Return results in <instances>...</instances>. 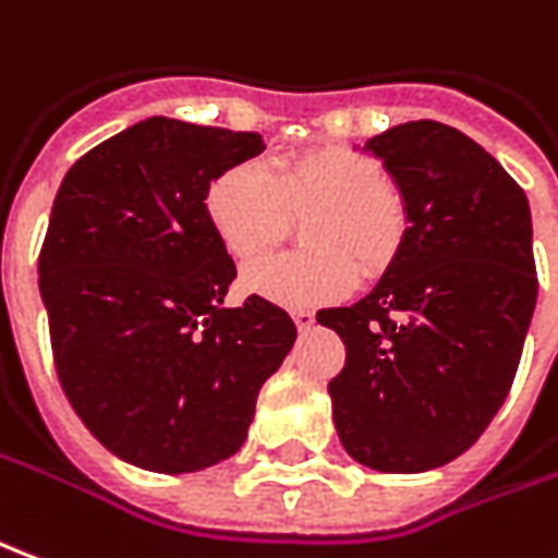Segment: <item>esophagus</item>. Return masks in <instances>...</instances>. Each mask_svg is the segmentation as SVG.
<instances>
[{"instance_id": "esophagus-1", "label": "esophagus", "mask_w": 558, "mask_h": 558, "mask_svg": "<svg viewBox=\"0 0 558 558\" xmlns=\"http://www.w3.org/2000/svg\"><path fill=\"white\" fill-rule=\"evenodd\" d=\"M293 320L299 329H308L311 324H314V314H311L308 308H299V311H293Z\"/></svg>"}]
</instances>
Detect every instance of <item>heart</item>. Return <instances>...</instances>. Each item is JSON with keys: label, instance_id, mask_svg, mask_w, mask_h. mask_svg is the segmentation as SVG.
I'll list each match as a JSON object with an SVG mask.
<instances>
[{"label": "heart", "instance_id": "obj_1", "mask_svg": "<svg viewBox=\"0 0 558 558\" xmlns=\"http://www.w3.org/2000/svg\"><path fill=\"white\" fill-rule=\"evenodd\" d=\"M204 214L234 263L247 265L280 244L293 219L302 253L263 259L244 275L250 293L283 308H317L354 293L363 278L385 275L409 231L403 192L369 151L348 146L244 161L219 170L204 192Z\"/></svg>", "mask_w": 558, "mask_h": 558}]
</instances>
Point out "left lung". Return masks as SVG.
<instances>
[{
	"label": "left lung",
	"mask_w": 558,
	"mask_h": 558,
	"mask_svg": "<svg viewBox=\"0 0 558 558\" xmlns=\"http://www.w3.org/2000/svg\"><path fill=\"white\" fill-rule=\"evenodd\" d=\"M366 146L400 185L409 231L373 293L317 311L344 342L332 422L360 464L422 473L468 452L510 393L537 299L532 214L449 124L407 121Z\"/></svg>",
	"instance_id": "8db88e82"
}]
</instances>
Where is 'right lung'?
<instances>
[{
  "mask_svg": "<svg viewBox=\"0 0 558 558\" xmlns=\"http://www.w3.org/2000/svg\"><path fill=\"white\" fill-rule=\"evenodd\" d=\"M263 149L250 131L155 116L82 155L57 189L39 253L57 378L128 464L192 473L231 458L293 348L275 302L222 308L238 271L204 214L216 173Z\"/></svg>",
  "mask_w": 558,
  "mask_h": 558,
  "instance_id": "1",
  "label": "right lung"
}]
</instances>
